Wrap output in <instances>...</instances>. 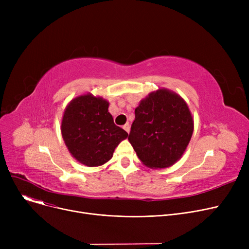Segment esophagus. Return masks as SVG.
<instances>
[{"instance_id": "esophagus-1", "label": "esophagus", "mask_w": 249, "mask_h": 249, "mask_svg": "<svg viewBox=\"0 0 249 249\" xmlns=\"http://www.w3.org/2000/svg\"><path fill=\"white\" fill-rule=\"evenodd\" d=\"M123 129L125 130V131H126L127 133H129V131H130V125H129V123H126V124L123 126Z\"/></svg>"}]
</instances>
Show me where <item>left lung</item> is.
I'll list each match as a JSON object with an SVG mask.
<instances>
[{
  "label": "left lung",
  "mask_w": 249,
  "mask_h": 249,
  "mask_svg": "<svg viewBox=\"0 0 249 249\" xmlns=\"http://www.w3.org/2000/svg\"><path fill=\"white\" fill-rule=\"evenodd\" d=\"M193 130V117L186 102L161 89L142 100L135 109L128 140L146 166L164 168L181 158Z\"/></svg>",
  "instance_id": "1"
}]
</instances>
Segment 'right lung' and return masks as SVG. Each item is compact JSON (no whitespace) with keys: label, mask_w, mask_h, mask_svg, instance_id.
Instances as JSON below:
<instances>
[{"label":"right lung","mask_w":249,"mask_h":249,"mask_svg":"<svg viewBox=\"0 0 249 249\" xmlns=\"http://www.w3.org/2000/svg\"><path fill=\"white\" fill-rule=\"evenodd\" d=\"M109 103L89 94L73 99L65 108L61 134L73 158L88 166L110 160L128 133L115 125Z\"/></svg>","instance_id":"1"}]
</instances>
